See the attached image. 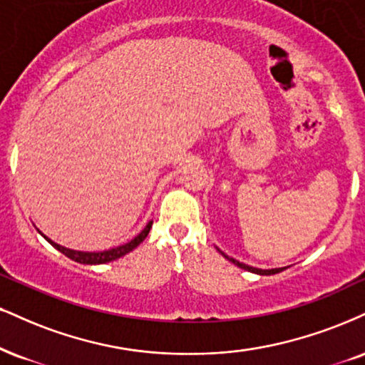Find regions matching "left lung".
I'll use <instances>...</instances> for the list:
<instances>
[{
    "mask_svg": "<svg viewBox=\"0 0 365 365\" xmlns=\"http://www.w3.org/2000/svg\"><path fill=\"white\" fill-rule=\"evenodd\" d=\"M217 250H219V248H217ZM219 252H221V250H219ZM221 255H222V257H225V258H227V260H230V262L235 263V265H238L240 269H245V270L252 272V274H258V275H274V274H279V272H282V270L287 269V267H280V269H257V267L247 265V263L238 262V260H236V258L227 257V255H226L225 252H221Z\"/></svg>",
    "mask_w": 365,
    "mask_h": 365,
    "instance_id": "8db88e82",
    "label": "left lung"
}]
</instances>
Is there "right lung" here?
<instances>
[{
    "label": "right lung",
    "mask_w": 365,
    "mask_h": 365,
    "mask_svg": "<svg viewBox=\"0 0 365 365\" xmlns=\"http://www.w3.org/2000/svg\"><path fill=\"white\" fill-rule=\"evenodd\" d=\"M151 226H153V221H149L148 225L144 226V230L140 231L139 235L135 236V238L127 241V243H124V245H120V247H115V248H110V250H103V252H80V250L66 248V247H63V245L56 243V241L47 238V236L43 235L42 231H38V232H41L43 238L49 241V243L57 250V252L66 255V257L71 258V260L78 262V263H83V265H102V263H108V262L117 260V258L124 257V255L133 252L134 248H138L139 245L143 243L144 240H146V236L149 235V230H151Z\"/></svg>",
    "instance_id": "1"
}]
</instances>
